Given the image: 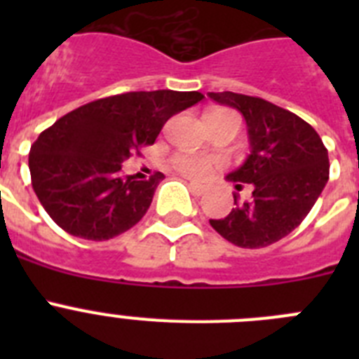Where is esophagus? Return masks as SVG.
Instances as JSON below:
<instances>
[{
    "label": "esophagus",
    "mask_w": 359,
    "mask_h": 359,
    "mask_svg": "<svg viewBox=\"0 0 359 359\" xmlns=\"http://www.w3.org/2000/svg\"><path fill=\"white\" fill-rule=\"evenodd\" d=\"M189 187H190V190H192V192H194V194H198V196L205 194V192H207V189H208L207 185H203V183H199V182H190Z\"/></svg>",
    "instance_id": "obj_1"
}]
</instances>
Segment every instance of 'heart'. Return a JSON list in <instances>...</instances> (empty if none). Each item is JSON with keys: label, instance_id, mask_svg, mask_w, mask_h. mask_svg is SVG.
Here are the masks:
<instances>
[{"label": "heart", "instance_id": "1", "mask_svg": "<svg viewBox=\"0 0 359 359\" xmlns=\"http://www.w3.org/2000/svg\"><path fill=\"white\" fill-rule=\"evenodd\" d=\"M212 113H230V115H233L231 111H224V109L212 111ZM172 163L180 172L187 174V176H196V177L207 176L212 169L210 160L201 156H192V154H177V156L172 160Z\"/></svg>", "mask_w": 359, "mask_h": 359}]
</instances>
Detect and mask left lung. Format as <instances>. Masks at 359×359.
Listing matches in <instances>:
<instances>
[{"label": "left lung", "instance_id": "8db88e82", "mask_svg": "<svg viewBox=\"0 0 359 359\" xmlns=\"http://www.w3.org/2000/svg\"><path fill=\"white\" fill-rule=\"evenodd\" d=\"M246 120L250 154L226 180L253 189L250 201L233 194L230 214L210 219L219 236L241 248H264L302 223L329 180V156L318 133L291 111L248 95L208 93Z\"/></svg>", "mask_w": 359, "mask_h": 359}]
</instances>
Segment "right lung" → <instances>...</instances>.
I'll list each match as a JSON object with an SVG mask.
<instances>
[{
    "label": "right lung",
    "instance_id": "add662e5",
    "mask_svg": "<svg viewBox=\"0 0 359 359\" xmlns=\"http://www.w3.org/2000/svg\"><path fill=\"white\" fill-rule=\"evenodd\" d=\"M203 98L199 91H131L69 111L41 133L28 154L44 210L62 230L88 241L113 239L135 226L165 176L123 180L122 163L154 144L170 116Z\"/></svg>",
    "mask_w": 359,
    "mask_h": 359
}]
</instances>
